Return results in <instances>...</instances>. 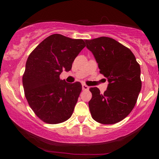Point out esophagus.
Segmentation results:
<instances>
[{"label":"esophagus","mask_w":159,"mask_h":159,"mask_svg":"<svg viewBox=\"0 0 159 159\" xmlns=\"http://www.w3.org/2000/svg\"><path fill=\"white\" fill-rule=\"evenodd\" d=\"M82 89H83V90H88L89 87L87 85H86L84 84H82Z\"/></svg>","instance_id":"34e87169"}]
</instances>
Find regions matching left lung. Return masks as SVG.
I'll return each instance as SVG.
<instances>
[{
    "label": "left lung",
    "instance_id": "1",
    "mask_svg": "<svg viewBox=\"0 0 159 159\" xmlns=\"http://www.w3.org/2000/svg\"><path fill=\"white\" fill-rule=\"evenodd\" d=\"M85 43L99 72L109 82L103 94L97 87L90 88L91 116L99 123H116L130 114L137 102L142 85L140 65L130 49L112 38L102 36Z\"/></svg>",
    "mask_w": 159,
    "mask_h": 159
}]
</instances>
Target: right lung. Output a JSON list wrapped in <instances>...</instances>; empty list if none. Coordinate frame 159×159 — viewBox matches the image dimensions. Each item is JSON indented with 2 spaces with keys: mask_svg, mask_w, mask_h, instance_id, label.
<instances>
[{
  "mask_svg": "<svg viewBox=\"0 0 159 159\" xmlns=\"http://www.w3.org/2000/svg\"><path fill=\"white\" fill-rule=\"evenodd\" d=\"M85 40L52 34L39 43L27 58L22 83L25 96L33 111L42 121L57 124L73 113L81 93L80 82L69 84L60 78L86 46Z\"/></svg>",
  "mask_w": 159,
  "mask_h": 159,
  "instance_id": "obj_1",
  "label": "right lung"
}]
</instances>
